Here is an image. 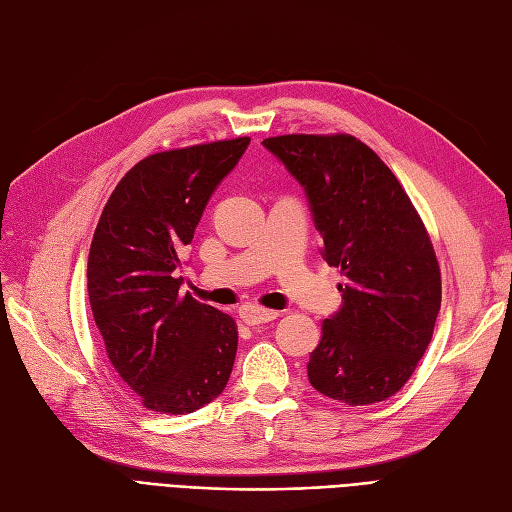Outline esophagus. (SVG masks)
Instances as JSON below:
<instances>
[{
	"mask_svg": "<svg viewBox=\"0 0 512 512\" xmlns=\"http://www.w3.org/2000/svg\"><path fill=\"white\" fill-rule=\"evenodd\" d=\"M239 316L245 324H250V327H256V324H265L275 320L280 316V312H273V309H265V307H256V305H243L239 309Z\"/></svg>",
	"mask_w": 512,
	"mask_h": 512,
	"instance_id": "esophagus-1",
	"label": "esophagus"
}]
</instances>
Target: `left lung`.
<instances>
[{
	"instance_id": "8db88e82",
	"label": "left lung",
	"mask_w": 512,
	"mask_h": 512,
	"mask_svg": "<svg viewBox=\"0 0 512 512\" xmlns=\"http://www.w3.org/2000/svg\"><path fill=\"white\" fill-rule=\"evenodd\" d=\"M305 190L322 258L339 267L342 307L322 322L307 378L348 406L389 399L425 354L442 301L440 267L408 194L354 136L265 138Z\"/></svg>"
}]
</instances>
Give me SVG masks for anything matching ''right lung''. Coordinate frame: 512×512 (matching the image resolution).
<instances>
[{
    "label": "right lung",
    "instance_id": "obj_1",
    "mask_svg": "<svg viewBox=\"0 0 512 512\" xmlns=\"http://www.w3.org/2000/svg\"><path fill=\"white\" fill-rule=\"evenodd\" d=\"M247 145L243 136L153 153L117 183L96 226L87 260L91 312L117 374L153 412H194L230 378L235 320L181 297L179 256Z\"/></svg>",
    "mask_w": 512,
    "mask_h": 512
}]
</instances>
